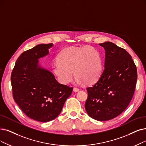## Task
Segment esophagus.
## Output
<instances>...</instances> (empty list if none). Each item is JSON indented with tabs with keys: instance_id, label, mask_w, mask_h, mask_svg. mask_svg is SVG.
Instances as JSON below:
<instances>
[{
	"instance_id": "esophagus-1",
	"label": "esophagus",
	"mask_w": 146,
	"mask_h": 146,
	"mask_svg": "<svg viewBox=\"0 0 146 146\" xmlns=\"http://www.w3.org/2000/svg\"><path fill=\"white\" fill-rule=\"evenodd\" d=\"M73 90H74V91L75 92H78V91L80 90V89L77 88V87H74Z\"/></svg>"
}]
</instances>
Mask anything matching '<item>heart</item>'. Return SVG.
Listing matches in <instances>:
<instances>
[{
  "label": "heart",
  "instance_id": "b5f03b06",
  "mask_svg": "<svg viewBox=\"0 0 146 146\" xmlns=\"http://www.w3.org/2000/svg\"><path fill=\"white\" fill-rule=\"evenodd\" d=\"M57 59L53 63L52 70L57 80L63 84L71 82L74 73L79 84L93 83L101 73L100 53L91 46L67 47L60 52Z\"/></svg>",
  "mask_w": 146,
  "mask_h": 146
}]
</instances>
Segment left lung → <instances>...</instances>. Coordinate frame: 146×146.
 I'll return each mask as SVG.
<instances>
[{
	"instance_id": "1",
	"label": "left lung",
	"mask_w": 146,
	"mask_h": 146,
	"mask_svg": "<svg viewBox=\"0 0 146 146\" xmlns=\"http://www.w3.org/2000/svg\"><path fill=\"white\" fill-rule=\"evenodd\" d=\"M106 51L104 70L97 82L87 88V113L92 119L106 121L120 114L135 92L137 70L131 56L111 42L99 44Z\"/></svg>"
}]
</instances>
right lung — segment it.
Wrapping results in <instances>:
<instances>
[{"mask_svg":"<svg viewBox=\"0 0 146 146\" xmlns=\"http://www.w3.org/2000/svg\"><path fill=\"white\" fill-rule=\"evenodd\" d=\"M53 44H39L17 59L11 81L15 102L27 116L47 122L60 113L73 87L60 84L54 75L40 67L38 59L49 53Z\"/></svg>","mask_w":146,"mask_h":146,"instance_id":"add662e5","label":"right lung"}]
</instances>
